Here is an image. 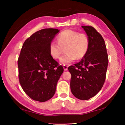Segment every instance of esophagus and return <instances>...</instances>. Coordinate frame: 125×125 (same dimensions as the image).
<instances>
[{
    "label": "esophagus",
    "instance_id": "obj_1",
    "mask_svg": "<svg viewBox=\"0 0 125 125\" xmlns=\"http://www.w3.org/2000/svg\"><path fill=\"white\" fill-rule=\"evenodd\" d=\"M63 68H64V71H67L68 70V66L66 65H63Z\"/></svg>",
    "mask_w": 125,
    "mask_h": 125
}]
</instances>
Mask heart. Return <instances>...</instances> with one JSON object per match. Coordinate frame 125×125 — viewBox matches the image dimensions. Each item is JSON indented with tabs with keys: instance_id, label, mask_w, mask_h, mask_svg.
Here are the masks:
<instances>
[{
	"instance_id": "1",
	"label": "heart",
	"mask_w": 125,
	"mask_h": 125,
	"mask_svg": "<svg viewBox=\"0 0 125 125\" xmlns=\"http://www.w3.org/2000/svg\"><path fill=\"white\" fill-rule=\"evenodd\" d=\"M57 42L52 41L49 45V52L54 59L60 57L64 49L67 53L60 58V62L68 64L76 58L80 60L85 56L89 47V39L87 35L72 30H65L57 37Z\"/></svg>"
}]
</instances>
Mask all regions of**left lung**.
Masks as SVG:
<instances>
[{"label":"left lung","mask_w":125,"mask_h":125,"mask_svg":"<svg viewBox=\"0 0 125 125\" xmlns=\"http://www.w3.org/2000/svg\"><path fill=\"white\" fill-rule=\"evenodd\" d=\"M89 39V47L79 63L68 67L72 77L71 90L75 98L82 100L98 94L104 84L108 65L105 43L94 27L82 26Z\"/></svg>","instance_id":"1"}]
</instances>
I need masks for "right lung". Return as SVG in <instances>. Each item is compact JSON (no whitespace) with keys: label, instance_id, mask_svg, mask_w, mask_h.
<instances>
[{"label":"right lung","instance_id":"right-lung-1","mask_svg":"<svg viewBox=\"0 0 125 125\" xmlns=\"http://www.w3.org/2000/svg\"><path fill=\"white\" fill-rule=\"evenodd\" d=\"M60 30L44 29L25 40L19 57V78L23 90L33 100L45 102L56 92L63 68L51 56L49 45Z\"/></svg>","mask_w":125,"mask_h":125}]
</instances>
